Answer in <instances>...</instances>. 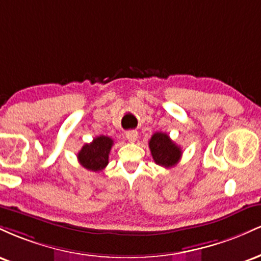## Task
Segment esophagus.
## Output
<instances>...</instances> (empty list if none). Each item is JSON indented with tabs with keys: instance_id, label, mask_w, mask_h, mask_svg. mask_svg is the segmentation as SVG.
I'll list each match as a JSON object with an SVG mask.
<instances>
[{
	"instance_id": "34e87169",
	"label": "esophagus",
	"mask_w": 261,
	"mask_h": 261,
	"mask_svg": "<svg viewBox=\"0 0 261 261\" xmlns=\"http://www.w3.org/2000/svg\"><path fill=\"white\" fill-rule=\"evenodd\" d=\"M137 136H139V134H137L136 130H131L126 133V139L130 141V142H135V141L137 140Z\"/></svg>"
}]
</instances>
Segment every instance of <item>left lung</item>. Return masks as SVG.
I'll return each instance as SVG.
<instances>
[{
	"mask_svg": "<svg viewBox=\"0 0 261 261\" xmlns=\"http://www.w3.org/2000/svg\"><path fill=\"white\" fill-rule=\"evenodd\" d=\"M149 149L153 160L158 166L172 168L178 164L181 157V148L170 140L164 133H155L148 141Z\"/></svg>",
	"mask_w": 261,
	"mask_h": 261,
	"instance_id": "left-lung-1",
	"label": "left lung"
}]
</instances>
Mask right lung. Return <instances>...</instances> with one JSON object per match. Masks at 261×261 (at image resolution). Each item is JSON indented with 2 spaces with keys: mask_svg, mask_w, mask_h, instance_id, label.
<instances>
[{
  "mask_svg": "<svg viewBox=\"0 0 261 261\" xmlns=\"http://www.w3.org/2000/svg\"><path fill=\"white\" fill-rule=\"evenodd\" d=\"M114 141L110 137L100 136L95 137L91 143H86L77 154L80 164L86 169L92 172H100L109 163V153Z\"/></svg>",
  "mask_w": 261,
  "mask_h": 261,
  "instance_id": "obj_1",
  "label": "right lung"
}]
</instances>
